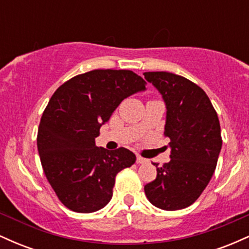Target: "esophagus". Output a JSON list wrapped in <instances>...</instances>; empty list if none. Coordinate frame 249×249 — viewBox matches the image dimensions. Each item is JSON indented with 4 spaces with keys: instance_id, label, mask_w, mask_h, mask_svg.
<instances>
[{
    "instance_id": "1",
    "label": "esophagus",
    "mask_w": 249,
    "mask_h": 249,
    "mask_svg": "<svg viewBox=\"0 0 249 249\" xmlns=\"http://www.w3.org/2000/svg\"><path fill=\"white\" fill-rule=\"evenodd\" d=\"M137 162H138V164H147V162H148V159H146V158H142V157L138 156V157H137Z\"/></svg>"
}]
</instances>
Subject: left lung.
I'll return each mask as SVG.
<instances>
[{
	"instance_id": "1",
	"label": "left lung",
	"mask_w": 249,
	"mask_h": 249,
	"mask_svg": "<svg viewBox=\"0 0 249 249\" xmlns=\"http://www.w3.org/2000/svg\"><path fill=\"white\" fill-rule=\"evenodd\" d=\"M144 76L164 98V134L171 139V160L157 167L145 194L161 210H182L199 198L215 171L222 145L218 115L206 92L190 79L166 71Z\"/></svg>"
}]
</instances>
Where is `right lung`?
<instances>
[{
    "label": "right lung",
    "instance_id": "1",
    "mask_svg": "<svg viewBox=\"0 0 249 249\" xmlns=\"http://www.w3.org/2000/svg\"><path fill=\"white\" fill-rule=\"evenodd\" d=\"M131 70H92L62 84L48 103L37 133V148L48 181L73 212L101 210L112 198L117 173L136 156L125 147H97L99 128L126 97L145 90Z\"/></svg>",
    "mask_w": 249,
    "mask_h": 249
}]
</instances>
